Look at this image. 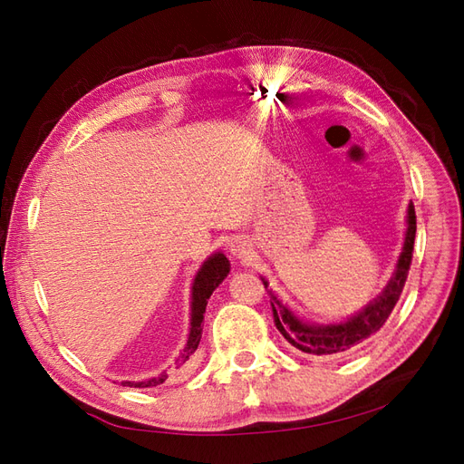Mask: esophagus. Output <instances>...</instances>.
Here are the masks:
<instances>
[{
    "instance_id": "1",
    "label": "esophagus",
    "mask_w": 464,
    "mask_h": 464,
    "mask_svg": "<svg viewBox=\"0 0 464 464\" xmlns=\"http://www.w3.org/2000/svg\"><path fill=\"white\" fill-rule=\"evenodd\" d=\"M230 251H232V256H234L236 259H246V257L249 256V249H247L246 242H240V240H234V242H232Z\"/></svg>"
}]
</instances>
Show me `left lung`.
Wrapping results in <instances>:
<instances>
[{
  "label": "left lung",
  "instance_id": "1",
  "mask_svg": "<svg viewBox=\"0 0 464 464\" xmlns=\"http://www.w3.org/2000/svg\"><path fill=\"white\" fill-rule=\"evenodd\" d=\"M414 237H416V213L414 205H409V230H406L404 247L397 263V271L389 280V285L382 292V296L373 300L366 310H362L358 315L350 317L346 323L339 325H307L294 315L288 307L278 302L271 294V310L275 325L280 334L294 346L302 350L305 354H317V356H329V354H343L353 350L354 346L362 344L372 334L385 325L392 307L397 305L409 271L412 265V251H414ZM265 288L269 286L266 280H263Z\"/></svg>",
  "mask_w": 464,
  "mask_h": 464
}]
</instances>
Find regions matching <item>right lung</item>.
<instances>
[{
  "label": "right lung",
  "mask_w": 464,
  "mask_h": 464,
  "mask_svg": "<svg viewBox=\"0 0 464 464\" xmlns=\"http://www.w3.org/2000/svg\"><path fill=\"white\" fill-rule=\"evenodd\" d=\"M230 271V261L224 257L222 254H215L213 257H208L203 266L199 269L198 276H195L193 283V292H191V331L188 336V344L181 350V354L176 360V368L186 366L188 360L191 358V354L198 350L199 341H201V333H203V314L207 307V300L210 298L213 290L222 283L224 276L228 275ZM168 379V373H160L159 377H152L149 382H125L123 385L130 387H157L160 383H164Z\"/></svg>",
  "instance_id": "right-lung-1"
}]
</instances>
